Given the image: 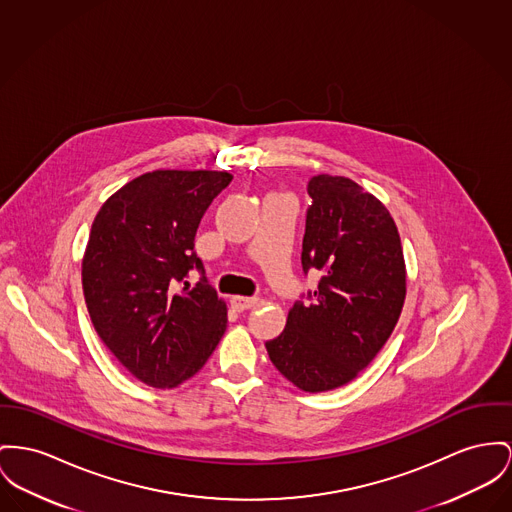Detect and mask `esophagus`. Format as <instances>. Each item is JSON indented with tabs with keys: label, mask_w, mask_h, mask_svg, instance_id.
Masks as SVG:
<instances>
[{
	"label": "esophagus",
	"mask_w": 512,
	"mask_h": 512,
	"mask_svg": "<svg viewBox=\"0 0 512 512\" xmlns=\"http://www.w3.org/2000/svg\"><path fill=\"white\" fill-rule=\"evenodd\" d=\"M256 303H258V299H256V297H242V295H237V297H233V299H231V305H233V308H237L240 312L254 307Z\"/></svg>",
	"instance_id": "esophagus-1"
}]
</instances>
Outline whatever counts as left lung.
<instances>
[{
  "label": "left lung",
  "mask_w": 512,
  "mask_h": 512,
  "mask_svg": "<svg viewBox=\"0 0 512 512\" xmlns=\"http://www.w3.org/2000/svg\"><path fill=\"white\" fill-rule=\"evenodd\" d=\"M307 190L301 262L305 273L322 277L266 349L297 388L328 392L359 375L394 332L406 301V262L392 215L357 182L318 174Z\"/></svg>",
  "instance_id": "1"
}]
</instances>
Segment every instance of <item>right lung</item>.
<instances>
[{
  "mask_svg": "<svg viewBox=\"0 0 512 512\" xmlns=\"http://www.w3.org/2000/svg\"><path fill=\"white\" fill-rule=\"evenodd\" d=\"M231 180L225 171L145 172L93 221L81 264L87 310L104 345L147 386L196 375L227 330V305L207 283L194 239ZM194 267L203 279L190 290Z\"/></svg>",
  "mask_w": 512,
  "mask_h": 512,
  "instance_id": "add662e5",
  "label": "right lung"
}]
</instances>
